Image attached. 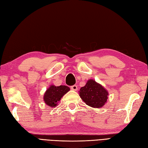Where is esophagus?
Segmentation results:
<instances>
[{
    "label": "esophagus",
    "mask_w": 148,
    "mask_h": 148,
    "mask_svg": "<svg viewBox=\"0 0 148 148\" xmlns=\"http://www.w3.org/2000/svg\"><path fill=\"white\" fill-rule=\"evenodd\" d=\"M71 89L73 90H77V86L76 85L72 86H71Z\"/></svg>",
    "instance_id": "34e87169"
}]
</instances>
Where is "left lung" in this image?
I'll return each mask as SVG.
<instances>
[{
	"mask_svg": "<svg viewBox=\"0 0 148 148\" xmlns=\"http://www.w3.org/2000/svg\"><path fill=\"white\" fill-rule=\"evenodd\" d=\"M79 92L80 97L86 105L93 108H101L108 99V91L94 79L88 80Z\"/></svg>",
	"mask_w": 148,
	"mask_h": 148,
	"instance_id": "8db88e82",
	"label": "left lung"
}]
</instances>
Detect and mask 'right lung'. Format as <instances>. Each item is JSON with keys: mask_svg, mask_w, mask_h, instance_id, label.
I'll list each match as a JSON object with an SVG mask.
<instances>
[{"mask_svg": "<svg viewBox=\"0 0 148 148\" xmlns=\"http://www.w3.org/2000/svg\"><path fill=\"white\" fill-rule=\"evenodd\" d=\"M69 90L70 88L67 86L60 85L56 86L51 85L50 87L45 92L43 100L47 105L51 107H55L63 95L67 93Z\"/></svg>", "mask_w": 148, "mask_h": 148, "instance_id": "add662e5", "label": "right lung"}]
</instances>
